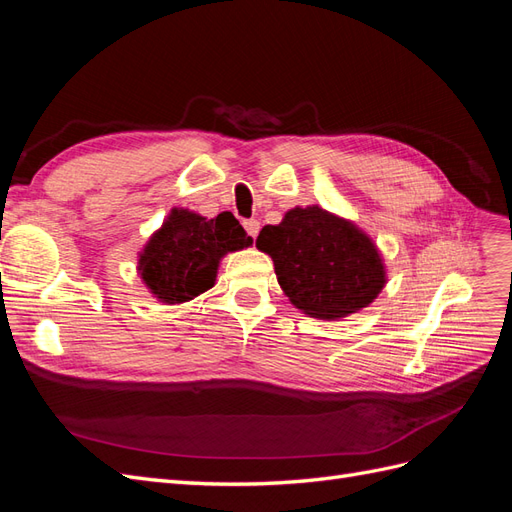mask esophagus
I'll use <instances>...</instances> for the list:
<instances>
[{
    "mask_svg": "<svg viewBox=\"0 0 512 512\" xmlns=\"http://www.w3.org/2000/svg\"><path fill=\"white\" fill-rule=\"evenodd\" d=\"M243 226H245V230H247V235L254 237V239L258 237V232H260V222H258V220H245Z\"/></svg>",
    "mask_w": 512,
    "mask_h": 512,
    "instance_id": "esophagus-1",
    "label": "esophagus"
}]
</instances>
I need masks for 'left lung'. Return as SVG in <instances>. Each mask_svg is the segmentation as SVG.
Returning <instances> with one entry per match:
<instances>
[{
    "mask_svg": "<svg viewBox=\"0 0 512 512\" xmlns=\"http://www.w3.org/2000/svg\"><path fill=\"white\" fill-rule=\"evenodd\" d=\"M256 247L273 258L290 303L318 320H339L367 307L386 284L376 243L350 220L318 205L294 207L265 226Z\"/></svg>",
    "mask_w": 512,
    "mask_h": 512,
    "instance_id": "8db88e82",
    "label": "left lung"
}]
</instances>
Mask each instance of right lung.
<instances>
[{
    "mask_svg": "<svg viewBox=\"0 0 512 512\" xmlns=\"http://www.w3.org/2000/svg\"><path fill=\"white\" fill-rule=\"evenodd\" d=\"M250 245L252 237L230 211L207 220L175 207L138 254V275L158 301L185 303L213 288L228 252Z\"/></svg>",
    "mask_w": 512,
    "mask_h": 512,
    "instance_id": "1",
    "label": "right lung"
}]
</instances>
